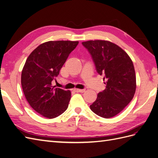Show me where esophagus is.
Instances as JSON below:
<instances>
[{
	"mask_svg": "<svg viewBox=\"0 0 158 158\" xmlns=\"http://www.w3.org/2000/svg\"><path fill=\"white\" fill-rule=\"evenodd\" d=\"M74 91H75L76 92H81V93H83L84 92L85 89H74Z\"/></svg>",
	"mask_w": 158,
	"mask_h": 158,
	"instance_id": "obj_1",
	"label": "esophagus"
}]
</instances>
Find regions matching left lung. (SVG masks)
Masks as SVG:
<instances>
[{
  "instance_id": "8db88e82",
  "label": "left lung",
  "mask_w": 158,
  "mask_h": 158,
  "mask_svg": "<svg viewBox=\"0 0 158 158\" xmlns=\"http://www.w3.org/2000/svg\"><path fill=\"white\" fill-rule=\"evenodd\" d=\"M92 55L99 74L106 79V88L98 94L90 109L99 117L117 115L131 102L136 92L135 67L130 56L120 47L106 40L82 43Z\"/></svg>"
}]
</instances>
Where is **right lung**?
Listing matches in <instances>:
<instances>
[{"label":"right lung","mask_w":158,"mask_h":158,"mask_svg":"<svg viewBox=\"0 0 158 158\" xmlns=\"http://www.w3.org/2000/svg\"><path fill=\"white\" fill-rule=\"evenodd\" d=\"M78 41H49L33 50L27 57L21 75L23 94L33 110L48 118L63 113L71 97L69 90L56 88L52 81Z\"/></svg>","instance_id":"add662e5"}]
</instances>
